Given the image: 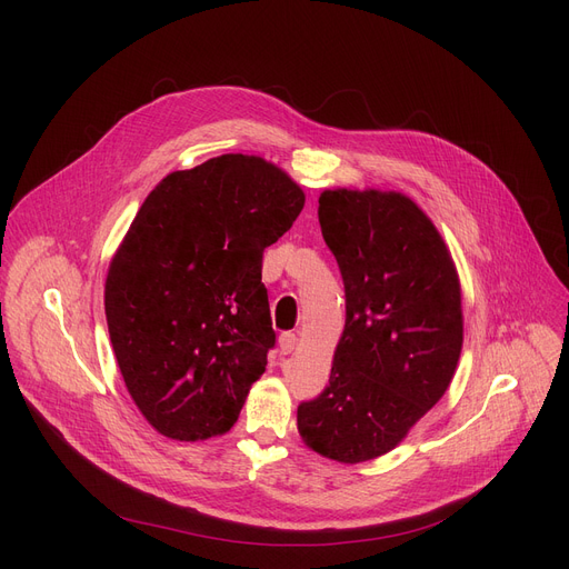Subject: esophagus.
Instances as JSON below:
<instances>
[{"mask_svg": "<svg viewBox=\"0 0 569 569\" xmlns=\"http://www.w3.org/2000/svg\"><path fill=\"white\" fill-rule=\"evenodd\" d=\"M295 346H297V335L283 332V335L279 337V350H281V355H290V352L295 350Z\"/></svg>", "mask_w": 569, "mask_h": 569, "instance_id": "obj_1", "label": "esophagus"}]
</instances>
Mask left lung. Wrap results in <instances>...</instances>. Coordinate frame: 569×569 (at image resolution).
Segmentation results:
<instances>
[{"instance_id":"8db88e82","label":"left lung","mask_w":569,"mask_h":569,"mask_svg":"<svg viewBox=\"0 0 569 569\" xmlns=\"http://www.w3.org/2000/svg\"><path fill=\"white\" fill-rule=\"evenodd\" d=\"M325 244L346 290V327L330 385L297 406L313 452L341 463L397 447L452 382L461 343V288L442 237L410 198L325 191Z\"/></svg>"}]
</instances>
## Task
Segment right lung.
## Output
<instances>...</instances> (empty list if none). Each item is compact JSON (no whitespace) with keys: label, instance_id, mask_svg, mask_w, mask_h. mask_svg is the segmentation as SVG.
I'll list each match as a JSON object with an SVG mask.
<instances>
[{"label":"right lung","instance_id":"right-lung-1","mask_svg":"<svg viewBox=\"0 0 569 569\" xmlns=\"http://www.w3.org/2000/svg\"><path fill=\"white\" fill-rule=\"evenodd\" d=\"M305 193L260 157L223 154L149 193L106 279V318L127 390L174 440L228 431L277 335L262 251Z\"/></svg>","mask_w":569,"mask_h":569}]
</instances>
